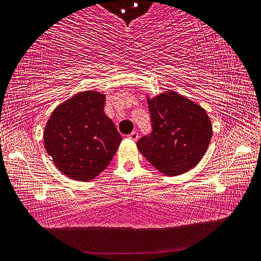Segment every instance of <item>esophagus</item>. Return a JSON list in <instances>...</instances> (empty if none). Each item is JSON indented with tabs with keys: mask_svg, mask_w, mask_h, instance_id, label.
I'll return each instance as SVG.
<instances>
[{
	"mask_svg": "<svg viewBox=\"0 0 261 261\" xmlns=\"http://www.w3.org/2000/svg\"><path fill=\"white\" fill-rule=\"evenodd\" d=\"M127 138L129 139H131V140H134V142H136V140L138 139V134L136 131H134V132H131V134L127 136Z\"/></svg>",
	"mask_w": 261,
	"mask_h": 261,
	"instance_id": "1",
	"label": "esophagus"
}]
</instances>
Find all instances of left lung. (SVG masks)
Returning <instances> with one entry per match:
<instances>
[{
  "instance_id": "obj_1",
  "label": "left lung",
  "mask_w": 261,
  "mask_h": 261,
  "mask_svg": "<svg viewBox=\"0 0 261 261\" xmlns=\"http://www.w3.org/2000/svg\"><path fill=\"white\" fill-rule=\"evenodd\" d=\"M153 131L137 142V148L165 175L184 174L203 158L213 137L205 109L173 90L147 95Z\"/></svg>"
}]
</instances>
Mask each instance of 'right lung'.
<instances>
[{
	"label": "right lung",
	"instance_id": "add662e5",
	"mask_svg": "<svg viewBox=\"0 0 261 261\" xmlns=\"http://www.w3.org/2000/svg\"><path fill=\"white\" fill-rule=\"evenodd\" d=\"M106 94L84 90L60 103L44 129V146L55 166L75 181H90L105 171L122 136L105 114Z\"/></svg>",
	"mask_w": 261,
	"mask_h": 261
}]
</instances>
